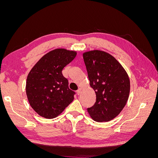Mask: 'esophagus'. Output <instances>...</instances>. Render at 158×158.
I'll list each match as a JSON object with an SVG mask.
<instances>
[{
	"label": "esophagus",
	"instance_id": "esophagus-1",
	"mask_svg": "<svg viewBox=\"0 0 158 158\" xmlns=\"http://www.w3.org/2000/svg\"><path fill=\"white\" fill-rule=\"evenodd\" d=\"M81 92H82V88H79L78 90H77V94L78 95H80L81 94Z\"/></svg>",
	"mask_w": 158,
	"mask_h": 158
}]
</instances>
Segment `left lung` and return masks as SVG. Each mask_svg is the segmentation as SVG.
Returning a JSON list of instances; mask_svg holds the SVG:
<instances>
[{
    "label": "left lung",
    "instance_id": "8db88e82",
    "mask_svg": "<svg viewBox=\"0 0 158 158\" xmlns=\"http://www.w3.org/2000/svg\"><path fill=\"white\" fill-rule=\"evenodd\" d=\"M91 88L96 102L88 108L94 121L107 122L121 112L130 94V79L118 61L108 52L93 50L83 53Z\"/></svg>",
    "mask_w": 158,
    "mask_h": 158
}]
</instances>
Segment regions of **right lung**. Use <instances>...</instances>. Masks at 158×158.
<instances>
[{
    "instance_id": "1",
    "label": "right lung",
    "mask_w": 158,
    "mask_h": 158,
    "mask_svg": "<svg viewBox=\"0 0 158 158\" xmlns=\"http://www.w3.org/2000/svg\"><path fill=\"white\" fill-rule=\"evenodd\" d=\"M77 55L75 51L56 49L43 56L27 75L26 92L31 107L46 118L59 116L74 100L62 70Z\"/></svg>"
}]
</instances>
